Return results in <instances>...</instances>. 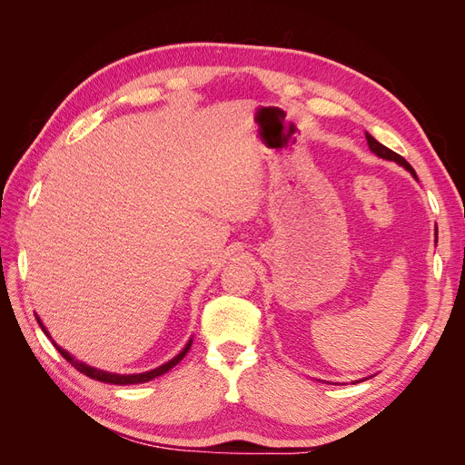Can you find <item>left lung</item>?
<instances>
[{
  "label": "left lung",
  "mask_w": 465,
  "mask_h": 465,
  "mask_svg": "<svg viewBox=\"0 0 465 465\" xmlns=\"http://www.w3.org/2000/svg\"><path fill=\"white\" fill-rule=\"evenodd\" d=\"M367 135V143H369V147H371V151L374 153V154H378L380 159H386V161H393V163H398V164H401L405 171H410L411 174H413V178L417 180V174H415V171H413V166L407 163L401 154H398V153H393L391 149H388V147H384L382 143H378L376 139L371 135V134H364Z\"/></svg>",
  "instance_id": "1"
}]
</instances>
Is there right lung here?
<instances>
[{
	"label": "right lung",
	"mask_w": 465,
	"mask_h": 465,
	"mask_svg": "<svg viewBox=\"0 0 465 465\" xmlns=\"http://www.w3.org/2000/svg\"><path fill=\"white\" fill-rule=\"evenodd\" d=\"M36 320H38V323H40V328H42V331H45L48 337H50V333L46 331V328L42 326V322H40V318L36 316ZM54 347L60 351V355L67 361V362H72V367H75L79 372H83L85 376H89V378H93V380H98V382H106V384H116V386H125V384H143V382H149V380H153V378H157V376H161V374H164V372H168L171 371L173 367H176V364L186 357V353H188V349L192 347V340L186 343V347L180 351V353L174 357V359H171L168 362H164V364H161L159 369H153V371H149V372H142V374H112V372H104V371H98V369H93V367H89V364H85V362H81V361H77L75 357H72L67 353L65 349H62L60 345H55L54 343Z\"/></svg>",
	"instance_id": "add662e5"
}]
</instances>
